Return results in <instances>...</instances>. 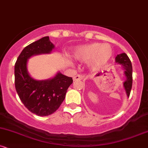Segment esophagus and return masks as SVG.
Wrapping results in <instances>:
<instances>
[{
    "instance_id": "esophagus-1",
    "label": "esophagus",
    "mask_w": 148,
    "mask_h": 148,
    "mask_svg": "<svg viewBox=\"0 0 148 148\" xmlns=\"http://www.w3.org/2000/svg\"><path fill=\"white\" fill-rule=\"evenodd\" d=\"M85 76L82 75H77L73 77V80H82L84 79Z\"/></svg>"
}]
</instances>
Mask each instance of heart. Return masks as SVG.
Segmentation results:
<instances>
[{"label": "heart", "instance_id": "b5f03b06", "mask_svg": "<svg viewBox=\"0 0 148 148\" xmlns=\"http://www.w3.org/2000/svg\"><path fill=\"white\" fill-rule=\"evenodd\" d=\"M112 49L109 44L93 43L80 47L75 51L74 56L78 61H91L92 67L97 69L102 67L110 59Z\"/></svg>", "mask_w": 148, "mask_h": 148}]
</instances>
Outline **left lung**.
Masks as SVG:
<instances>
[{
	"mask_svg": "<svg viewBox=\"0 0 148 148\" xmlns=\"http://www.w3.org/2000/svg\"><path fill=\"white\" fill-rule=\"evenodd\" d=\"M116 62L121 65L125 69L124 73L126 77V80L123 83V86L125 87L127 96L129 97L132 88V84H133V76H132L133 68H132L131 61L126 53H123L121 54L117 55V56L116 57Z\"/></svg>",
	"mask_w": 148,
	"mask_h": 148,
	"instance_id": "obj_1",
	"label": "left lung"
}]
</instances>
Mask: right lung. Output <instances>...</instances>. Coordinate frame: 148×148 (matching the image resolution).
Returning <instances> with one entry per match:
<instances>
[{"mask_svg": "<svg viewBox=\"0 0 148 148\" xmlns=\"http://www.w3.org/2000/svg\"><path fill=\"white\" fill-rule=\"evenodd\" d=\"M54 46L49 36L27 46L22 51L15 65V85L20 100L25 107L39 116L54 113L66 97L72 77L58 73L53 78L37 81L32 78L27 71V62L32 56L50 53Z\"/></svg>", "mask_w": 148, "mask_h": 148, "instance_id": "obj_1", "label": "right lung"}]
</instances>
